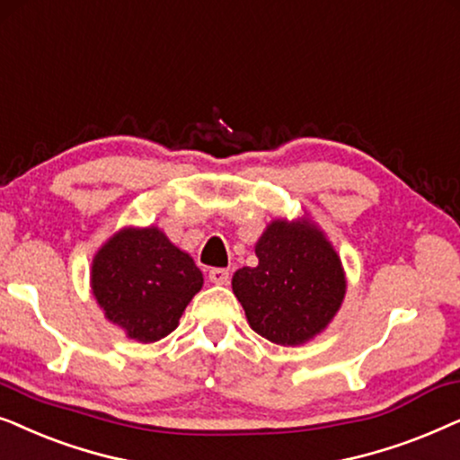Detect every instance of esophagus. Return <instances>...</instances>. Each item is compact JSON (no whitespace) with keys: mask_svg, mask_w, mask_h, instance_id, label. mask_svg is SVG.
<instances>
[{"mask_svg":"<svg viewBox=\"0 0 460 460\" xmlns=\"http://www.w3.org/2000/svg\"><path fill=\"white\" fill-rule=\"evenodd\" d=\"M208 278H210L212 284L225 286V284H229V279H231V271H229V269L214 267V269H210V273H208Z\"/></svg>","mask_w":460,"mask_h":460,"instance_id":"34e87169","label":"esophagus"}]
</instances>
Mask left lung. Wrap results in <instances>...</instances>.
I'll list each match as a JSON object with an SVG mask.
<instances>
[{
	"label": "left lung",
	"instance_id": "obj_1",
	"mask_svg": "<svg viewBox=\"0 0 460 460\" xmlns=\"http://www.w3.org/2000/svg\"><path fill=\"white\" fill-rule=\"evenodd\" d=\"M259 265L237 269L234 292L254 332L301 345L322 332L345 296V273L314 225L275 220L256 243Z\"/></svg>",
	"mask_w": 460,
	"mask_h": 460
}]
</instances>
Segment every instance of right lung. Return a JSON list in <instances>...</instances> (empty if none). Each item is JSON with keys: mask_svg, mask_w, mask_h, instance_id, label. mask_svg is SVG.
Returning <instances> with one entry per match:
<instances>
[{"mask_svg": "<svg viewBox=\"0 0 460 460\" xmlns=\"http://www.w3.org/2000/svg\"><path fill=\"white\" fill-rule=\"evenodd\" d=\"M204 278L187 252L159 229H124L98 250L92 292L130 339L153 342L179 326Z\"/></svg>", "mask_w": 460, "mask_h": 460, "instance_id": "add662e5", "label": "right lung"}]
</instances>
